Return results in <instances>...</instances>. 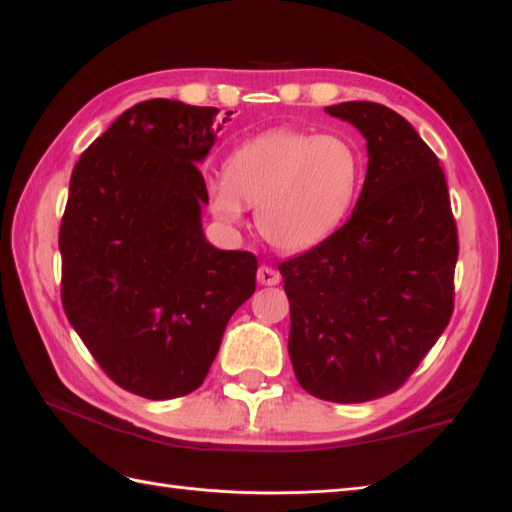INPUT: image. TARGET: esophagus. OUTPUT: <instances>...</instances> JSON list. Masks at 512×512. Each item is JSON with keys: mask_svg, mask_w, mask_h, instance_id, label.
<instances>
[{"mask_svg": "<svg viewBox=\"0 0 512 512\" xmlns=\"http://www.w3.org/2000/svg\"><path fill=\"white\" fill-rule=\"evenodd\" d=\"M281 281L279 271L271 269V267H260L258 269V283L262 285H277Z\"/></svg>", "mask_w": 512, "mask_h": 512, "instance_id": "1", "label": "esophagus"}]
</instances>
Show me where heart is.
<instances>
[{"label": "heart", "instance_id": "1", "mask_svg": "<svg viewBox=\"0 0 512 512\" xmlns=\"http://www.w3.org/2000/svg\"><path fill=\"white\" fill-rule=\"evenodd\" d=\"M359 185V157L332 134L269 130L239 145L224 176L208 182L214 216L241 224L245 203L275 250L300 254L330 237L349 212Z\"/></svg>", "mask_w": 512, "mask_h": 512}]
</instances>
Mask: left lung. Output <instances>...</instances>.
Segmentation results:
<instances>
[{"label":"left lung","instance_id":"left-lung-1","mask_svg":"<svg viewBox=\"0 0 512 512\" xmlns=\"http://www.w3.org/2000/svg\"><path fill=\"white\" fill-rule=\"evenodd\" d=\"M325 113L370 159L349 222L281 262L288 351L306 393L363 403L397 391L447 327L458 233L439 159L399 113L367 100Z\"/></svg>","mask_w":512,"mask_h":512}]
</instances>
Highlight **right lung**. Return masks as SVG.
Returning <instances> with one entry per match:
<instances>
[{"instance_id": "right-lung-1", "label": "right lung", "mask_w": 512, "mask_h": 512, "mask_svg": "<svg viewBox=\"0 0 512 512\" xmlns=\"http://www.w3.org/2000/svg\"><path fill=\"white\" fill-rule=\"evenodd\" d=\"M231 113L145 100L71 174L58 237L65 313L109 378L140 397L199 388L256 290V256L214 248L201 227L208 189L197 166Z\"/></svg>"}]
</instances>
